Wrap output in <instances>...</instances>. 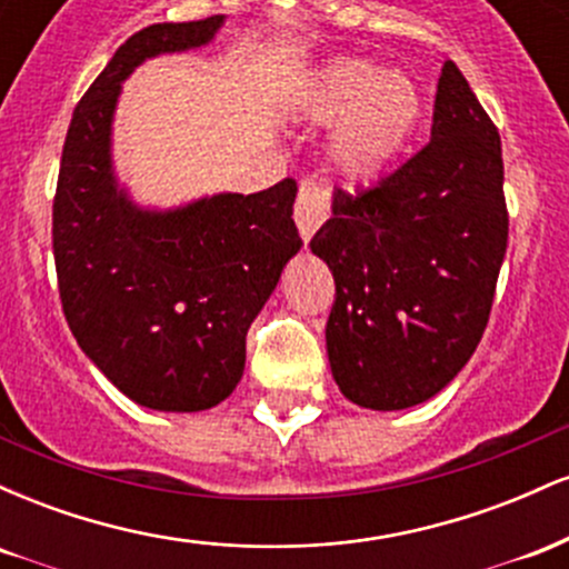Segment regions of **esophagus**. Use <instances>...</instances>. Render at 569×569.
Segmentation results:
<instances>
[{"label": "esophagus", "mask_w": 569, "mask_h": 569, "mask_svg": "<svg viewBox=\"0 0 569 569\" xmlns=\"http://www.w3.org/2000/svg\"><path fill=\"white\" fill-rule=\"evenodd\" d=\"M293 219H297L302 240H310L318 227L329 219V192L318 181L305 179L299 184L297 202H293Z\"/></svg>", "instance_id": "esophagus-1"}]
</instances>
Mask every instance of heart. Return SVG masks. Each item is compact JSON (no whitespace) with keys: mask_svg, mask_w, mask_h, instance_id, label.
<instances>
[{"mask_svg":"<svg viewBox=\"0 0 569 569\" xmlns=\"http://www.w3.org/2000/svg\"><path fill=\"white\" fill-rule=\"evenodd\" d=\"M293 112L316 126L337 122L331 162L345 179L371 181L415 139L426 103L409 77L367 58H335L299 84Z\"/></svg>","mask_w":569,"mask_h":569,"instance_id":"b5f03b06","label":"heart"}]
</instances>
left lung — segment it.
<instances>
[{
    "mask_svg": "<svg viewBox=\"0 0 569 569\" xmlns=\"http://www.w3.org/2000/svg\"><path fill=\"white\" fill-rule=\"evenodd\" d=\"M310 248L335 276L331 375L377 411L428 401L473 356L508 246L500 133L452 61L430 141L358 192L337 189Z\"/></svg>",
    "mask_w": 569,
    "mask_h": 569,
    "instance_id": "obj_1",
    "label": "left lung"
}]
</instances>
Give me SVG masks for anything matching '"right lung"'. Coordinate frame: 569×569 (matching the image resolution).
I'll list each match as a JSON object with an SVG mask.
<instances>
[{"instance_id": "right-lung-1", "label": "right lung", "mask_w": 569, "mask_h": 569, "mask_svg": "<svg viewBox=\"0 0 569 569\" xmlns=\"http://www.w3.org/2000/svg\"><path fill=\"white\" fill-rule=\"evenodd\" d=\"M224 16L154 23L117 48L77 103L53 200V257L67 323L84 356L136 403L200 411L232 393L248 326L302 246L297 181L141 211L109 154L120 82L143 58L208 44Z\"/></svg>"}]
</instances>
